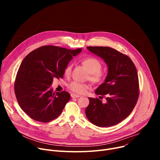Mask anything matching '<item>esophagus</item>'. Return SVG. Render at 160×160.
Masks as SVG:
<instances>
[{
  "label": "esophagus",
  "mask_w": 160,
  "mask_h": 160,
  "mask_svg": "<svg viewBox=\"0 0 160 160\" xmlns=\"http://www.w3.org/2000/svg\"><path fill=\"white\" fill-rule=\"evenodd\" d=\"M71 97L72 98H78V97H80V95H76V94H74V93H72L71 95Z\"/></svg>",
  "instance_id": "34e87169"
}]
</instances>
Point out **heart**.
Segmentation results:
<instances>
[{
  "label": "heart",
  "instance_id": "obj_1",
  "mask_svg": "<svg viewBox=\"0 0 160 160\" xmlns=\"http://www.w3.org/2000/svg\"><path fill=\"white\" fill-rule=\"evenodd\" d=\"M82 64L84 66L89 72V79L94 83H102L106 78V73L102 69V63L98 58L93 56H88L83 58ZM72 64L69 63L66 66L64 69V74L69 77L72 71ZM89 88L86 83L78 82H72L68 85V88L74 93L81 94Z\"/></svg>",
  "mask_w": 160,
  "mask_h": 160
}]
</instances>
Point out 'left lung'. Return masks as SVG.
<instances>
[{
  "instance_id": "obj_1",
  "label": "left lung",
  "mask_w": 160,
  "mask_h": 160,
  "mask_svg": "<svg viewBox=\"0 0 160 160\" xmlns=\"http://www.w3.org/2000/svg\"><path fill=\"white\" fill-rule=\"evenodd\" d=\"M87 48L103 59L108 67V72L104 82L95 90L99 98H89L86 115L88 120L97 127H112L127 118L136 105L139 95L136 67L128 56L114 48ZM104 96L105 103L101 100Z\"/></svg>"
}]
</instances>
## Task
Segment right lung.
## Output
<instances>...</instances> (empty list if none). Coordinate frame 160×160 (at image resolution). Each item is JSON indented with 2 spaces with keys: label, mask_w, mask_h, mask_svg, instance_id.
I'll return each mask as SVG.
<instances>
[{
  "label": "right lung",
  "mask_w": 160,
  "mask_h": 160,
  "mask_svg": "<svg viewBox=\"0 0 160 160\" xmlns=\"http://www.w3.org/2000/svg\"><path fill=\"white\" fill-rule=\"evenodd\" d=\"M82 48L41 47L22 60L14 83L15 97L22 110L32 119L50 122L60 115L71 95L65 91L53 92L54 78H63L64 69Z\"/></svg>",
  "instance_id": "1"
}]
</instances>
